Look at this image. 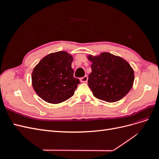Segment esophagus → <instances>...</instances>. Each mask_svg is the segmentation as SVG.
I'll return each mask as SVG.
<instances>
[{
	"label": "esophagus",
	"mask_w": 159,
	"mask_h": 159,
	"mask_svg": "<svg viewBox=\"0 0 159 159\" xmlns=\"http://www.w3.org/2000/svg\"><path fill=\"white\" fill-rule=\"evenodd\" d=\"M88 77L87 75H85L82 77V78H80V81L82 83H85L88 81Z\"/></svg>",
	"instance_id": "esophagus-1"
}]
</instances>
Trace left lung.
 <instances>
[{
	"label": "left lung",
	"instance_id": "obj_1",
	"mask_svg": "<svg viewBox=\"0 0 159 159\" xmlns=\"http://www.w3.org/2000/svg\"><path fill=\"white\" fill-rule=\"evenodd\" d=\"M92 62L88 86L96 98L112 103L125 97L134 82V71L122 57L108 52L88 56Z\"/></svg>",
	"mask_w": 159,
	"mask_h": 159
}]
</instances>
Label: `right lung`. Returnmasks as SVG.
<instances>
[{
	"mask_svg": "<svg viewBox=\"0 0 159 159\" xmlns=\"http://www.w3.org/2000/svg\"><path fill=\"white\" fill-rule=\"evenodd\" d=\"M73 57L60 51L45 56L34 68L32 74L33 88L45 102L57 104L74 95L80 81L74 77L71 68Z\"/></svg>",
	"mask_w": 159,
	"mask_h": 159,
	"instance_id": "add662e5",
	"label": "right lung"
}]
</instances>
